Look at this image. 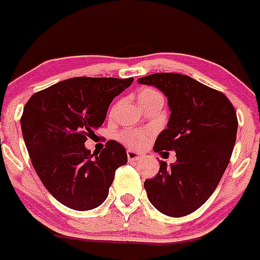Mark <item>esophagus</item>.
<instances>
[{"instance_id":"obj_1","label":"esophagus","mask_w":260,"mask_h":260,"mask_svg":"<svg viewBox=\"0 0 260 260\" xmlns=\"http://www.w3.org/2000/svg\"><path fill=\"white\" fill-rule=\"evenodd\" d=\"M126 154H127V159H129V161H136V160L141 159V157L144 156L143 152L134 151V150H131V149L127 150Z\"/></svg>"}]
</instances>
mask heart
Masks as SVG:
<instances>
[{
  "instance_id": "heart-1",
  "label": "heart",
  "mask_w": 260,
  "mask_h": 260,
  "mask_svg": "<svg viewBox=\"0 0 260 260\" xmlns=\"http://www.w3.org/2000/svg\"><path fill=\"white\" fill-rule=\"evenodd\" d=\"M155 96H160L159 91L155 89H151V87H144L139 91L138 99L139 101L148 100V99L155 98ZM119 139L126 145L131 146V148H140L141 145L145 144V141L148 140V135H146L145 131L141 130H125L122 133H120Z\"/></svg>"
}]
</instances>
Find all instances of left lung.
<instances>
[{
    "mask_svg": "<svg viewBox=\"0 0 260 260\" xmlns=\"http://www.w3.org/2000/svg\"><path fill=\"white\" fill-rule=\"evenodd\" d=\"M138 81L162 91L171 111L154 151L176 152V161L168 167L161 160L159 173L145 180L144 188L160 213L189 215L209 199L228 167L237 139V112L223 92L186 75L159 72Z\"/></svg>",
    "mask_w": 260,
    "mask_h": 260,
    "instance_id": "8db88e82",
    "label": "left lung"
}]
</instances>
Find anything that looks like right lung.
Returning <instances> with one entry per match:
<instances>
[{"label":"right lung","instance_id":"add662e5","mask_svg":"<svg viewBox=\"0 0 260 260\" xmlns=\"http://www.w3.org/2000/svg\"><path fill=\"white\" fill-rule=\"evenodd\" d=\"M134 79L74 77L39 91L26 103L21 129L45 188L74 210H91L108 198L115 171L127 162L121 144L109 140L100 154L85 148L103 125L115 96Z\"/></svg>","mask_w":260,"mask_h":260}]
</instances>
